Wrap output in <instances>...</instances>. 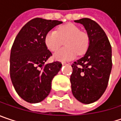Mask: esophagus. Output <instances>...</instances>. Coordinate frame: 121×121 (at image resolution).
<instances>
[{"label":"esophagus","mask_w":121,"mask_h":121,"mask_svg":"<svg viewBox=\"0 0 121 121\" xmlns=\"http://www.w3.org/2000/svg\"><path fill=\"white\" fill-rule=\"evenodd\" d=\"M62 64L63 65H69V63H68V62H62Z\"/></svg>","instance_id":"esophagus-1"}]
</instances>
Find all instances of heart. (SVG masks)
Returning a JSON list of instances; mask_svg holds the SVG:
<instances>
[{
	"label": "heart",
	"mask_w": 121,
	"mask_h": 121,
	"mask_svg": "<svg viewBox=\"0 0 121 121\" xmlns=\"http://www.w3.org/2000/svg\"><path fill=\"white\" fill-rule=\"evenodd\" d=\"M45 44L49 49L55 52L65 41L66 47L58 50L54 57L56 60L65 61L73 59L77 53L83 54L87 50L90 44L88 34L81 31L80 28L72 23L59 27L57 31L51 30L45 36Z\"/></svg>",
	"instance_id": "heart-1"
}]
</instances>
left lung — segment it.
<instances>
[{"instance_id": "obj_1", "label": "left lung", "mask_w": 121, "mask_h": 121, "mask_svg": "<svg viewBox=\"0 0 121 121\" xmlns=\"http://www.w3.org/2000/svg\"><path fill=\"white\" fill-rule=\"evenodd\" d=\"M74 22L85 27L90 44L85 54L72 65V91L78 101L90 104L99 99L108 87L112 67V47L97 22L87 18Z\"/></svg>"}]
</instances>
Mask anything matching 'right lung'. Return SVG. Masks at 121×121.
<instances>
[{"mask_svg":"<svg viewBox=\"0 0 121 121\" xmlns=\"http://www.w3.org/2000/svg\"><path fill=\"white\" fill-rule=\"evenodd\" d=\"M62 21L36 18L26 23L14 40L10 54V77L15 90L25 101L37 103L50 92L52 81L60 71L59 61L46 64L52 56L45 36Z\"/></svg>","mask_w":121,"mask_h":121,"instance_id":"1","label":"right lung"}]
</instances>
